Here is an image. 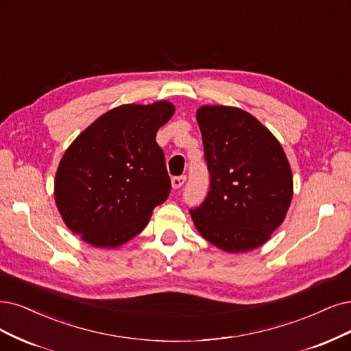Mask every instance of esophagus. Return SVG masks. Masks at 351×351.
I'll list each match as a JSON object with an SVG mask.
<instances>
[{
	"mask_svg": "<svg viewBox=\"0 0 351 351\" xmlns=\"http://www.w3.org/2000/svg\"><path fill=\"white\" fill-rule=\"evenodd\" d=\"M185 180H186V176H175V178H172V188L173 189H179L180 186L185 184Z\"/></svg>",
	"mask_w": 351,
	"mask_h": 351,
	"instance_id": "34e87169",
	"label": "esophagus"
}]
</instances>
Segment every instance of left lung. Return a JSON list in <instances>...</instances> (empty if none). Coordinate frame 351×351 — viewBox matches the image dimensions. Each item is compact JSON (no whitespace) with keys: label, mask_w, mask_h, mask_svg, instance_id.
I'll list each match as a JSON object with an SVG mask.
<instances>
[{"label":"left lung","mask_w":351,"mask_h":351,"mask_svg":"<svg viewBox=\"0 0 351 351\" xmlns=\"http://www.w3.org/2000/svg\"><path fill=\"white\" fill-rule=\"evenodd\" d=\"M210 192L191 210L199 234L219 250L244 253L263 245L282 223L293 179L279 140L256 117L237 107L197 111Z\"/></svg>","instance_id":"left-lung-1"}]
</instances>
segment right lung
I'll return each instance as SVG.
<instances>
[{
	"label": "right lung",
	"mask_w": 351,
	"mask_h": 351,
	"mask_svg": "<svg viewBox=\"0 0 351 351\" xmlns=\"http://www.w3.org/2000/svg\"><path fill=\"white\" fill-rule=\"evenodd\" d=\"M175 106L124 104L88 125L63 153L55 202L66 227L101 249L120 247L145 230L171 192L159 128Z\"/></svg>",
	"instance_id": "1"
}]
</instances>
